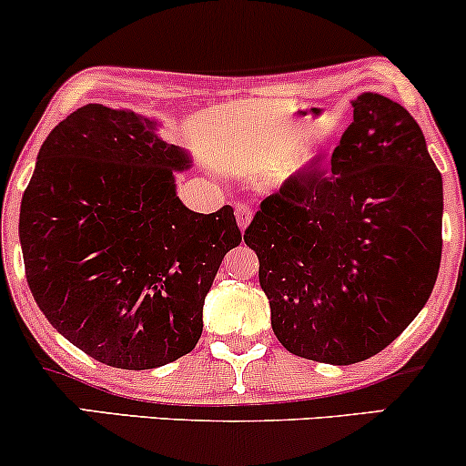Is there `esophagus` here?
<instances>
[{
  "mask_svg": "<svg viewBox=\"0 0 466 466\" xmlns=\"http://www.w3.org/2000/svg\"><path fill=\"white\" fill-rule=\"evenodd\" d=\"M237 221H238L240 229H245L249 226V221H251V208L249 206L240 203V206L237 208Z\"/></svg>",
  "mask_w": 466,
  "mask_h": 466,
  "instance_id": "34e87169",
  "label": "esophagus"
}]
</instances>
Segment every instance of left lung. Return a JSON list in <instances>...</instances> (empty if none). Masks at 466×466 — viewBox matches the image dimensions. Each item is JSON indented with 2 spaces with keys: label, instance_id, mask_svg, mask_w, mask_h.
Segmentation results:
<instances>
[{
  "label": "left lung",
  "instance_id": "8db88e82",
  "mask_svg": "<svg viewBox=\"0 0 466 466\" xmlns=\"http://www.w3.org/2000/svg\"><path fill=\"white\" fill-rule=\"evenodd\" d=\"M282 346L349 366L392 344L430 300L442 177L416 120L366 92L330 155L291 175L245 229Z\"/></svg>",
  "mask_w": 466,
  "mask_h": 466
}]
</instances>
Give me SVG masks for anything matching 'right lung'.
<instances>
[{
  "mask_svg": "<svg viewBox=\"0 0 466 466\" xmlns=\"http://www.w3.org/2000/svg\"><path fill=\"white\" fill-rule=\"evenodd\" d=\"M188 153L133 111L85 105L58 122L21 199L25 278L55 329L96 361L148 370L188 355L232 206L192 212L175 192Z\"/></svg>",
  "mask_w": 466,
  "mask_h": 466,
  "instance_id": "right-lung-1",
  "label": "right lung"
}]
</instances>
